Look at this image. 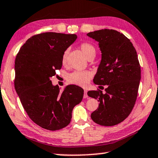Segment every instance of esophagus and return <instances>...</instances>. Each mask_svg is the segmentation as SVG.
Segmentation results:
<instances>
[{
	"label": "esophagus",
	"mask_w": 158,
	"mask_h": 158,
	"mask_svg": "<svg viewBox=\"0 0 158 158\" xmlns=\"http://www.w3.org/2000/svg\"><path fill=\"white\" fill-rule=\"evenodd\" d=\"M88 97V95H87V91L86 90H84V98H86Z\"/></svg>",
	"instance_id": "34e87169"
}]
</instances>
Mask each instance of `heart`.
I'll return each mask as SVG.
<instances>
[{"label":"heart","instance_id":"obj_1","mask_svg":"<svg viewBox=\"0 0 158 158\" xmlns=\"http://www.w3.org/2000/svg\"><path fill=\"white\" fill-rule=\"evenodd\" d=\"M80 49L83 52L87 59L91 60L94 58L96 53V48L94 45L89 42H84L80 44ZM69 51L65 50L62 56V64L64 65L67 62V57ZM93 74L88 70L85 71H74L68 74L67 80L69 83L72 84L78 85V86H85L88 84L90 80L92 79Z\"/></svg>","mask_w":158,"mask_h":158}]
</instances>
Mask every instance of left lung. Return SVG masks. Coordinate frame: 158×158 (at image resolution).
Listing matches in <instances>:
<instances>
[{
    "mask_svg": "<svg viewBox=\"0 0 158 158\" xmlns=\"http://www.w3.org/2000/svg\"><path fill=\"white\" fill-rule=\"evenodd\" d=\"M99 43L101 62L94 79L100 89L90 91V97L99 101L93 112V121L101 126H114L127 118L136 102L141 79V66L136 51L130 40L113 29H101L87 34Z\"/></svg>",
    "mask_w": 158,
    "mask_h": 158,
    "instance_id": "obj_1",
    "label": "left lung"
}]
</instances>
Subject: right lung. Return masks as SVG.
I'll list each match as a JSON object with an SVG mask.
<instances>
[{
	"label": "right lung",
	"mask_w": 158,
	"mask_h": 158,
	"mask_svg": "<svg viewBox=\"0 0 158 158\" xmlns=\"http://www.w3.org/2000/svg\"><path fill=\"white\" fill-rule=\"evenodd\" d=\"M76 34L46 32L24 44L15 62V88L24 110L35 124L50 131L67 127L74 107L81 101L84 90L69 85L62 92L50 78L62 67L64 51L77 39Z\"/></svg>",
	"instance_id": "add662e5"
}]
</instances>
